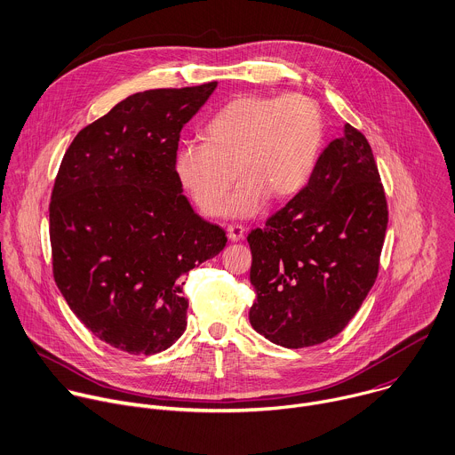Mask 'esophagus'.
Instances as JSON below:
<instances>
[{
	"label": "esophagus",
	"instance_id": "esophagus-1",
	"mask_svg": "<svg viewBox=\"0 0 455 455\" xmlns=\"http://www.w3.org/2000/svg\"><path fill=\"white\" fill-rule=\"evenodd\" d=\"M243 235H245V228H243L242 224H231V226H228V238H229L231 242H240V240L243 238Z\"/></svg>",
	"mask_w": 455,
	"mask_h": 455
}]
</instances>
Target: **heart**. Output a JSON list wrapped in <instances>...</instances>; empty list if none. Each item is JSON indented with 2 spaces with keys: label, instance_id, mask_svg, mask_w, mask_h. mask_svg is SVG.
Here are the masks:
<instances>
[{
  "label": "heart",
  "instance_id": "1",
  "mask_svg": "<svg viewBox=\"0 0 455 455\" xmlns=\"http://www.w3.org/2000/svg\"><path fill=\"white\" fill-rule=\"evenodd\" d=\"M204 142H183L174 156L180 185L208 217L258 215L268 197L299 194L309 181L325 139L318 103L304 94H242L203 130Z\"/></svg>",
  "mask_w": 455,
  "mask_h": 455
}]
</instances>
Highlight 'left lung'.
I'll return each mask as SVG.
<instances>
[{"mask_svg": "<svg viewBox=\"0 0 455 455\" xmlns=\"http://www.w3.org/2000/svg\"><path fill=\"white\" fill-rule=\"evenodd\" d=\"M387 203L366 137L350 124L320 155L307 185L249 233L251 325L302 348L339 334L379 274Z\"/></svg>", "mask_w": 455, "mask_h": 455, "instance_id": "obj_1", "label": "left lung"}]
</instances>
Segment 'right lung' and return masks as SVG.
Segmentation results:
<instances>
[{
	"instance_id": "1",
	"label": "right lung",
	"mask_w": 455,
	"mask_h": 455,
	"mask_svg": "<svg viewBox=\"0 0 455 455\" xmlns=\"http://www.w3.org/2000/svg\"><path fill=\"white\" fill-rule=\"evenodd\" d=\"M215 87L126 98L75 137L55 180V283L87 329L128 354H158L185 332V277L228 242L174 172L180 133Z\"/></svg>"
}]
</instances>
